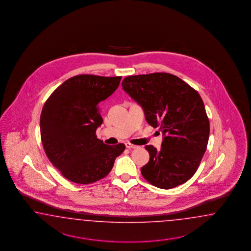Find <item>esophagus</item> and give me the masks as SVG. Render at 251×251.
<instances>
[{
  "label": "esophagus",
  "instance_id": "obj_1",
  "mask_svg": "<svg viewBox=\"0 0 251 251\" xmlns=\"http://www.w3.org/2000/svg\"><path fill=\"white\" fill-rule=\"evenodd\" d=\"M125 145H126V147H127L128 149H135V148H138V147H139V146H137V145H132V144H130V143H126Z\"/></svg>",
  "mask_w": 251,
  "mask_h": 251
}]
</instances>
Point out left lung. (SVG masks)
<instances>
[{
  "label": "left lung",
  "instance_id": "left-lung-1",
  "mask_svg": "<svg viewBox=\"0 0 251 251\" xmlns=\"http://www.w3.org/2000/svg\"><path fill=\"white\" fill-rule=\"evenodd\" d=\"M122 88L145 111V119L163 132L157 150L146 145L149 162L142 175L160 189L188 181L197 171L208 145L210 122L203 101L195 89L167 73L128 76Z\"/></svg>",
  "mask_w": 251,
  "mask_h": 251
}]
</instances>
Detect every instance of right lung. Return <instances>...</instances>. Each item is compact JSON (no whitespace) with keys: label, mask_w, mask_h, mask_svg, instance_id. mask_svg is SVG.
<instances>
[{"label":"right lung","mask_w":251,"mask_h":251,"mask_svg":"<svg viewBox=\"0 0 251 251\" xmlns=\"http://www.w3.org/2000/svg\"><path fill=\"white\" fill-rule=\"evenodd\" d=\"M122 76H74L47 99L40 115L46 154L72 182L90 184L105 177L125 145H106L96 135L103 119L99 102L119 87Z\"/></svg>","instance_id":"right-lung-1"}]
</instances>
